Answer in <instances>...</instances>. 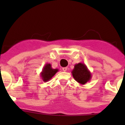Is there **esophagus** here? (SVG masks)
<instances>
[{
	"label": "esophagus",
	"mask_w": 125,
	"mask_h": 125,
	"mask_svg": "<svg viewBox=\"0 0 125 125\" xmlns=\"http://www.w3.org/2000/svg\"><path fill=\"white\" fill-rule=\"evenodd\" d=\"M62 70L63 71H66L68 70V68L67 67H64V68H62Z\"/></svg>",
	"instance_id": "obj_1"
}]
</instances>
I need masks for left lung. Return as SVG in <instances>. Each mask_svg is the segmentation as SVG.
<instances>
[{"instance_id":"obj_1","label":"left lung","mask_w":125,"mask_h":125,"mask_svg":"<svg viewBox=\"0 0 125 125\" xmlns=\"http://www.w3.org/2000/svg\"><path fill=\"white\" fill-rule=\"evenodd\" d=\"M75 81L81 85H85L91 79V73L85 63H79L74 65V68L71 72Z\"/></svg>"}]
</instances>
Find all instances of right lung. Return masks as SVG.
Instances as JSON below:
<instances>
[{
	"mask_svg": "<svg viewBox=\"0 0 125 125\" xmlns=\"http://www.w3.org/2000/svg\"><path fill=\"white\" fill-rule=\"evenodd\" d=\"M58 71V69L52 68L50 63H46L43 68L42 71L40 73V76L43 81L46 82L52 79V77L57 73Z\"/></svg>",
	"mask_w": 125,
	"mask_h": 125,
	"instance_id": "1",
	"label": "right lung"
}]
</instances>
